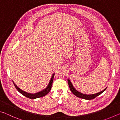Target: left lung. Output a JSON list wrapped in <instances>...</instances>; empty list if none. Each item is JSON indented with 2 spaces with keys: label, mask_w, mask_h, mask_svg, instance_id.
Listing matches in <instances>:
<instances>
[{
  "label": "left lung",
  "mask_w": 120,
  "mask_h": 120,
  "mask_svg": "<svg viewBox=\"0 0 120 120\" xmlns=\"http://www.w3.org/2000/svg\"><path fill=\"white\" fill-rule=\"evenodd\" d=\"M68 83L69 86V88L70 89V90L71 91V92L75 95H76L77 97H79V98H83L85 99H88V100H89V99H93L95 98V97H96L97 96H99V95H101L103 92H104L107 88V87H106V88L104 89L103 90L101 91V92H100L99 93H96V94H92V95H87V94H82V93H81L80 92L77 91L76 89L74 88V87L73 86L72 83L70 81V80L69 79H68Z\"/></svg>",
  "instance_id": "left-lung-1"
}]
</instances>
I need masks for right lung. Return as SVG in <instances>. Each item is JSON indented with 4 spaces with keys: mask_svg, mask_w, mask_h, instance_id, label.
<instances>
[{
    "mask_svg": "<svg viewBox=\"0 0 120 120\" xmlns=\"http://www.w3.org/2000/svg\"><path fill=\"white\" fill-rule=\"evenodd\" d=\"M54 74L52 75L51 78V80L49 82V84H48V86H47L46 88L43 89V90L41 91V92H39L37 93H35V94H30V93H28L24 92V91L22 90V89L19 88V87L17 86V85H16L15 83H14L13 81V82L14 85V86H15V87H16V88L17 89V90L19 91V92L21 93V94L24 95V96H25V97H27V98H31V99H35L37 98H39V97L44 96L45 95L48 94L49 92H50L51 89V87H52L53 80V78H54Z\"/></svg>",
    "mask_w": 120,
    "mask_h": 120,
    "instance_id": "obj_1",
    "label": "right lung"
}]
</instances>
